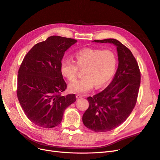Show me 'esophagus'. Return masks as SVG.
Here are the masks:
<instances>
[{
    "instance_id": "1",
    "label": "esophagus",
    "mask_w": 160,
    "mask_h": 160,
    "mask_svg": "<svg viewBox=\"0 0 160 160\" xmlns=\"http://www.w3.org/2000/svg\"><path fill=\"white\" fill-rule=\"evenodd\" d=\"M83 95H80V94H77V95H76V98H77V99L81 98H83Z\"/></svg>"
}]
</instances>
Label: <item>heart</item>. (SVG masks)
Masks as SVG:
<instances>
[{
  "mask_svg": "<svg viewBox=\"0 0 160 160\" xmlns=\"http://www.w3.org/2000/svg\"><path fill=\"white\" fill-rule=\"evenodd\" d=\"M75 62L68 58L61 61L62 75L69 81L76 79L78 69H83V78L72 83L69 91L72 93L83 94L93 88H101L112 78L118 65V58L111 50L84 49L75 54Z\"/></svg>",
  "mask_w": 160,
  "mask_h": 160,
  "instance_id": "b5f03b06",
  "label": "heart"
}]
</instances>
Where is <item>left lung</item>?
Wrapping results in <instances>:
<instances>
[{
    "instance_id": "1",
    "label": "left lung",
    "mask_w": 160,
    "mask_h": 160,
    "mask_svg": "<svg viewBox=\"0 0 160 160\" xmlns=\"http://www.w3.org/2000/svg\"><path fill=\"white\" fill-rule=\"evenodd\" d=\"M93 42L111 43L117 48L118 67L103 91L89 97V108L83 115L85 126L96 132L114 129L123 123L136 103L140 85V71L131 51L115 38Z\"/></svg>"
}]
</instances>
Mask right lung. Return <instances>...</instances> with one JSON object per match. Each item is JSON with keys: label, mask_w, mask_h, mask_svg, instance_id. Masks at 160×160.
Masks as SVG:
<instances>
[{"label": "right lung", "mask_w": 160, "mask_h": 160, "mask_svg": "<svg viewBox=\"0 0 160 160\" xmlns=\"http://www.w3.org/2000/svg\"><path fill=\"white\" fill-rule=\"evenodd\" d=\"M77 42L51 36L36 44L24 58L18 72L17 97L28 119L38 126H57L65 110L76 101L75 94L60 95L67 88L60 64L65 52Z\"/></svg>", "instance_id": "add662e5"}]
</instances>
